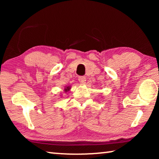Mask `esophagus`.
I'll use <instances>...</instances> for the list:
<instances>
[{
  "instance_id": "1",
  "label": "esophagus",
  "mask_w": 159,
  "mask_h": 159,
  "mask_svg": "<svg viewBox=\"0 0 159 159\" xmlns=\"http://www.w3.org/2000/svg\"><path fill=\"white\" fill-rule=\"evenodd\" d=\"M79 82L80 83V84H84V83H85L86 79H85V76H80L79 78Z\"/></svg>"
}]
</instances>
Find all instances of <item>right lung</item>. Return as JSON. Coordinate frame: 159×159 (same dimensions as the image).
I'll list each match as a JSON object with an SVG mask.
<instances>
[{
    "mask_svg": "<svg viewBox=\"0 0 159 159\" xmlns=\"http://www.w3.org/2000/svg\"><path fill=\"white\" fill-rule=\"evenodd\" d=\"M70 89H71V86H66V87L64 88V92L67 93Z\"/></svg>",
    "mask_w": 159,
    "mask_h": 159,
    "instance_id": "right-lung-1",
    "label": "right lung"
}]
</instances>
